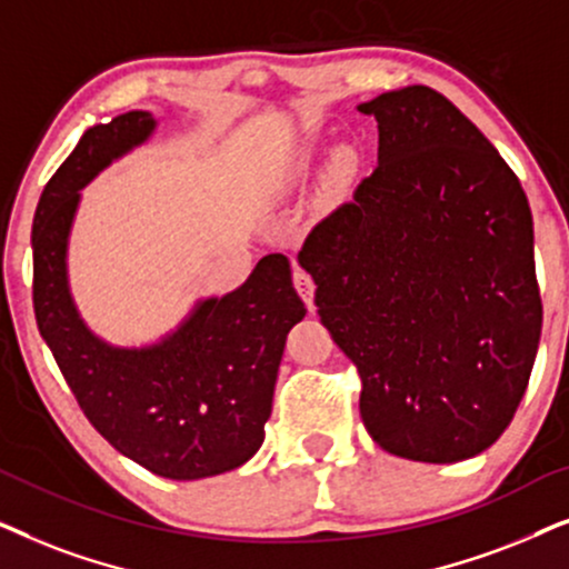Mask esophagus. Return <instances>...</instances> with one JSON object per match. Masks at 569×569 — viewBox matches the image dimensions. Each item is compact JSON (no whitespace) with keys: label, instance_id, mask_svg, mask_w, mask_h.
Here are the masks:
<instances>
[{"label":"esophagus","instance_id":"34e87169","mask_svg":"<svg viewBox=\"0 0 569 569\" xmlns=\"http://www.w3.org/2000/svg\"><path fill=\"white\" fill-rule=\"evenodd\" d=\"M293 286H297L299 297L305 299V305L312 309L315 307V280H312V276H309L307 270L293 268Z\"/></svg>","mask_w":569,"mask_h":569}]
</instances>
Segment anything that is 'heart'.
<instances>
[{
  "label": "heart",
  "mask_w": 569,
  "mask_h": 569,
  "mask_svg": "<svg viewBox=\"0 0 569 569\" xmlns=\"http://www.w3.org/2000/svg\"><path fill=\"white\" fill-rule=\"evenodd\" d=\"M351 163H353L351 153H348V150H338V153L332 156V161H330V177L332 179H343L346 173L351 171Z\"/></svg>",
  "instance_id": "b5f03b06"
}]
</instances>
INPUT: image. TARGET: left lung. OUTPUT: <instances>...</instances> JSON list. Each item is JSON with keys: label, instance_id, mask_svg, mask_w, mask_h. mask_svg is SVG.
Returning <instances> with one entry per match:
<instances>
[{"label": "left lung", "instance_id": "1", "mask_svg": "<svg viewBox=\"0 0 569 569\" xmlns=\"http://www.w3.org/2000/svg\"><path fill=\"white\" fill-rule=\"evenodd\" d=\"M377 169L299 252L315 305L361 377L382 450L458 463L497 442L541 338L533 218L479 127L427 86L359 103Z\"/></svg>", "mask_w": 569, "mask_h": 569}]
</instances>
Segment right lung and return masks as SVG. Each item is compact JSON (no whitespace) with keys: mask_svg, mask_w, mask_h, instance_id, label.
<instances>
[{"mask_svg":"<svg viewBox=\"0 0 569 569\" xmlns=\"http://www.w3.org/2000/svg\"><path fill=\"white\" fill-rule=\"evenodd\" d=\"M156 124L150 111H127L90 127L43 187L30 237L33 309L98 435L150 473L194 481L233 471L260 450L286 336L307 309L289 257L268 254L237 291L197 301L158 343L111 346L82 322L67 280L80 189Z\"/></svg>","mask_w":569,"mask_h":569,"instance_id":"obj_1","label":"right lung"}]
</instances>
